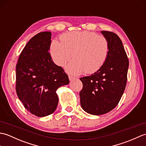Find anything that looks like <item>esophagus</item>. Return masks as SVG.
<instances>
[{
    "label": "esophagus",
    "instance_id": "esophagus-1",
    "mask_svg": "<svg viewBox=\"0 0 146 146\" xmlns=\"http://www.w3.org/2000/svg\"><path fill=\"white\" fill-rule=\"evenodd\" d=\"M68 78H69V80H70V81H72L73 80H74V78H75L72 76H68Z\"/></svg>",
    "mask_w": 146,
    "mask_h": 146
}]
</instances>
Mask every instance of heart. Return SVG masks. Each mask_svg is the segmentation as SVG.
<instances>
[{"label": "heart", "instance_id": "heart-1", "mask_svg": "<svg viewBox=\"0 0 146 146\" xmlns=\"http://www.w3.org/2000/svg\"><path fill=\"white\" fill-rule=\"evenodd\" d=\"M60 41L53 40L51 43V57L56 65L64 66L72 55L74 60L66 67V72L72 75L97 72L109 55L108 40L94 32L71 31L64 33Z\"/></svg>", "mask_w": 146, "mask_h": 146}]
</instances>
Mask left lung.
Returning <instances> with one entry per match:
<instances>
[{
  "instance_id": "8db88e82",
  "label": "left lung",
  "mask_w": 146,
  "mask_h": 146,
  "mask_svg": "<svg viewBox=\"0 0 146 146\" xmlns=\"http://www.w3.org/2000/svg\"><path fill=\"white\" fill-rule=\"evenodd\" d=\"M110 44L106 62L97 72L80 78L83 89L80 103L92 115L106 114L119 102L126 88L129 60L119 37L113 32L101 31Z\"/></svg>"
}]
</instances>
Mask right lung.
<instances>
[{
    "instance_id": "obj_1",
    "label": "right lung",
    "mask_w": 146,
    "mask_h": 146,
    "mask_svg": "<svg viewBox=\"0 0 146 146\" xmlns=\"http://www.w3.org/2000/svg\"><path fill=\"white\" fill-rule=\"evenodd\" d=\"M50 32H40L23 49L16 66V92L25 109L38 117L52 114L58 104L56 91L68 76L53 63L48 51Z\"/></svg>"
}]
</instances>
